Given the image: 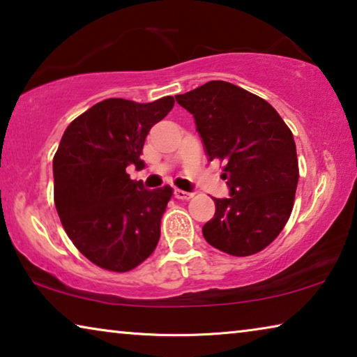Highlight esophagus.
<instances>
[{
  "mask_svg": "<svg viewBox=\"0 0 357 357\" xmlns=\"http://www.w3.org/2000/svg\"><path fill=\"white\" fill-rule=\"evenodd\" d=\"M192 192H185V190H181V189H176L174 190V197H176L178 200H189L192 199Z\"/></svg>",
  "mask_w": 357,
  "mask_h": 357,
  "instance_id": "obj_1",
  "label": "esophagus"
}]
</instances>
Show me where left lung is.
Returning <instances> with one entry per match:
<instances>
[{
    "instance_id": "1",
    "label": "left lung",
    "mask_w": 357,
    "mask_h": 357,
    "mask_svg": "<svg viewBox=\"0 0 357 357\" xmlns=\"http://www.w3.org/2000/svg\"><path fill=\"white\" fill-rule=\"evenodd\" d=\"M176 100L194 115L208 160L225 162L229 199H213L205 241L232 257L269 245L289 221L298 184L296 146L275 109L236 84L213 79Z\"/></svg>"
}]
</instances>
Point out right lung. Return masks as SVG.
I'll use <instances>...</instances> for the list:
<instances>
[{"mask_svg": "<svg viewBox=\"0 0 357 357\" xmlns=\"http://www.w3.org/2000/svg\"><path fill=\"white\" fill-rule=\"evenodd\" d=\"M173 105V96L147 104L110 98L63 131L52 160L56 210L73 245L99 268L126 273L157 247L173 189L147 190L126 167L142 163L149 131Z\"/></svg>", "mask_w": 357, "mask_h": 357, "instance_id": "obj_1", "label": "right lung"}]
</instances>
